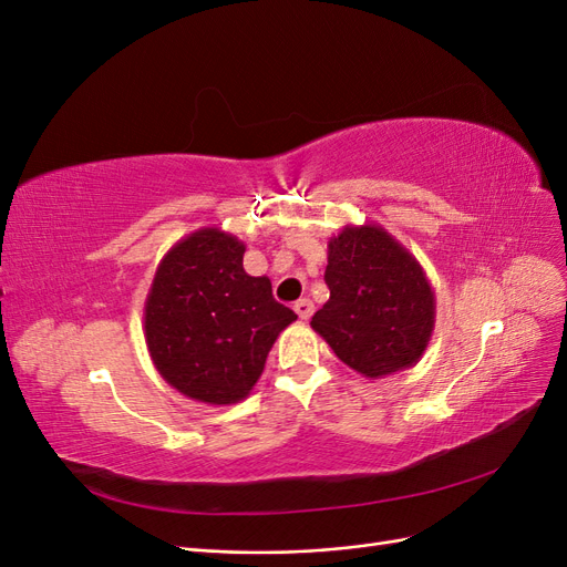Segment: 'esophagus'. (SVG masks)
<instances>
[{
  "label": "esophagus",
  "instance_id": "obj_1",
  "mask_svg": "<svg viewBox=\"0 0 567 567\" xmlns=\"http://www.w3.org/2000/svg\"><path fill=\"white\" fill-rule=\"evenodd\" d=\"M293 310H296V315L300 317V319H310L312 315H315V305H312V300H307V298H302V300H298L296 305H293Z\"/></svg>",
  "mask_w": 567,
  "mask_h": 567
}]
</instances>
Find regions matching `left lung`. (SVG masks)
<instances>
[{
  "mask_svg": "<svg viewBox=\"0 0 567 567\" xmlns=\"http://www.w3.org/2000/svg\"><path fill=\"white\" fill-rule=\"evenodd\" d=\"M331 296L312 329L364 379L414 367L435 329V293L421 262L381 225H346L329 241Z\"/></svg>",
  "mask_w": 567,
  "mask_h": 567,
  "instance_id": "1",
  "label": "left lung"
}]
</instances>
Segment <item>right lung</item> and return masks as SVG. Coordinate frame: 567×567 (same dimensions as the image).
<instances>
[{"instance_id":"right-lung-1","label":"right lung","mask_w":567,"mask_h":567,"mask_svg":"<svg viewBox=\"0 0 567 567\" xmlns=\"http://www.w3.org/2000/svg\"><path fill=\"white\" fill-rule=\"evenodd\" d=\"M244 241L203 227L169 248L144 302V338L163 381L205 404H236L260 381L298 315L244 269Z\"/></svg>"}]
</instances>
